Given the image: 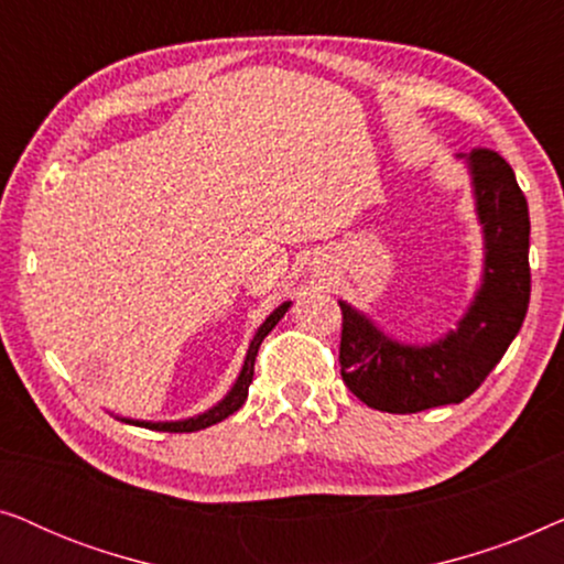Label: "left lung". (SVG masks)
Listing matches in <instances>:
<instances>
[{
  "instance_id": "1",
  "label": "left lung",
  "mask_w": 564,
  "mask_h": 564,
  "mask_svg": "<svg viewBox=\"0 0 564 564\" xmlns=\"http://www.w3.org/2000/svg\"><path fill=\"white\" fill-rule=\"evenodd\" d=\"M467 161L477 223L482 226V276L457 328L431 344H403L344 300L341 377L361 403L382 413H419L462 403L485 382L521 330L529 311V205L513 169L490 149Z\"/></svg>"
}]
</instances>
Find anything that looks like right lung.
Here are the masks:
<instances>
[{
  "label": "right lung",
  "mask_w": 564,
  "mask_h": 564,
  "mask_svg": "<svg viewBox=\"0 0 564 564\" xmlns=\"http://www.w3.org/2000/svg\"><path fill=\"white\" fill-rule=\"evenodd\" d=\"M292 303H282L280 307H274L272 313H269V318L261 323L257 334H253L251 344H249V351H246V359H243V367L241 372H238L234 388L228 390V395L220 400V403H215L210 411L199 413V415H192V419H182V421H135V419H120L126 423H133V426H143V429H156V431H169V434H189V431H199V429H207L213 426V423H220L223 419H228V415H234L238 408L243 405L246 395H249V384L253 380V361H257V354H259V346L264 341V336L272 330L276 323L284 313H288V307Z\"/></svg>",
  "instance_id": "1"
}]
</instances>
